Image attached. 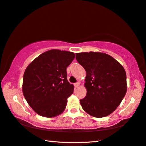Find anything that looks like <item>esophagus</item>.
I'll return each mask as SVG.
<instances>
[{"label":"esophagus","mask_w":146,"mask_h":146,"mask_svg":"<svg viewBox=\"0 0 146 146\" xmlns=\"http://www.w3.org/2000/svg\"><path fill=\"white\" fill-rule=\"evenodd\" d=\"M79 85H80V83H79V82H76V83L74 84V86H75V88H77V87L79 86Z\"/></svg>","instance_id":"esophagus-1"}]
</instances>
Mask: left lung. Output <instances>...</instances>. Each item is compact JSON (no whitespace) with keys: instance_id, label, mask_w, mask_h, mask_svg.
I'll list each match as a JSON object with an SVG mask.
<instances>
[{"instance_id":"1","label":"left lung","mask_w":146,"mask_h":146,"mask_svg":"<svg viewBox=\"0 0 146 146\" xmlns=\"http://www.w3.org/2000/svg\"><path fill=\"white\" fill-rule=\"evenodd\" d=\"M76 59L86 71V96L80 100L85 112L104 117L120 105L127 91L126 74L114 58L102 52L76 53Z\"/></svg>"}]
</instances>
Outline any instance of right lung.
Wrapping results in <instances>:
<instances>
[{
    "instance_id": "add662e5",
    "label": "right lung",
    "mask_w": 146,
    "mask_h": 146,
    "mask_svg": "<svg viewBox=\"0 0 146 146\" xmlns=\"http://www.w3.org/2000/svg\"><path fill=\"white\" fill-rule=\"evenodd\" d=\"M73 52L53 49L36 57L26 68L22 91L29 106L39 115L54 117L65 110L74 86L67 80L66 68Z\"/></svg>"
}]
</instances>
